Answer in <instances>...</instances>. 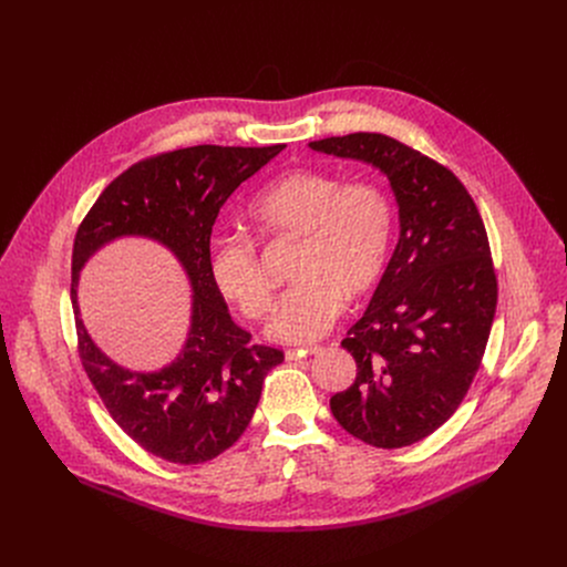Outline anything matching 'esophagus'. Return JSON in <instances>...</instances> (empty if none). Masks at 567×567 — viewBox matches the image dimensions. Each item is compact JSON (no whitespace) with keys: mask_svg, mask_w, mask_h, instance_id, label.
I'll return each mask as SVG.
<instances>
[{"mask_svg":"<svg viewBox=\"0 0 567 567\" xmlns=\"http://www.w3.org/2000/svg\"><path fill=\"white\" fill-rule=\"evenodd\" d=\"M318 350H320L318 346H305V348H289V350H287V359H289V361H296V359H302V357L316 354Z\"/></svg>","mask_w":567,"mask_h":567,"instance_id":"esophagus-1","label":"esophagus"}]
</instances>
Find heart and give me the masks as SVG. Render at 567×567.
Returning a JSON list of instances; mask_svg holds the SVG:
<instances>
[{"label":"heart","instance_id":"b5f03b06","mask_svg":"<svg viewBox=\"0 0 567 567\" xmlns=\"http://www.w3.org/2000/svg\"><path fill=\"white\" fill-rule=\"evenodd\" d=\"M262 237H300L289 287L269 322L271 337L309 343L326 334L346 300H357L379 282L392 241L394 210L374 182H348L334 173L296 168L267 184L249 206ZM217 291L237 311L260 320L274 307V282L262 269L256 241L219 237L208 254Z\"/></svg>","mask_w":567,"mask_h":567}]
</instances>
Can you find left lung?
<instances>
[{
    "label": "left lung",
    "mask_w": 567,
    "mask_h": 567,
    "mask_svg": "<svg viewBox=\"0 0 567 567\" xmlns=\"http://www.w3.org/2000/svg\"><path fill=\"white\" fill-rule=\"evenodd\" d=\"M309 147L368 161L396 195L399 245L365 313L341 341L357 361V379L330 409L370 446H411L457 411L487 348L498 305L487 228L446 166L396 138L354 132Z\"/></svg>",
    "instance_id": "left-lung-1"
}]
</instances>
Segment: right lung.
Here are the masks:
<instances>
[{"mask_svg":"<svg viewBox=\"0 0 567 567\" xmlns=\"http://www.w3.org/2000/svg\"><path fill=\"white\" fill-rule=\"evenodd\" d=\"M282 147L193 145L141 158L101 193L75 230L71 305L80 363L112 420L154 457L202 464L230 449L256 413L265 377L285 361L282 350L254 346L251 334L235 326L208 274L219 208ZM121 234H147L173 248L196 289L185 354L154 375L114 367L91 343L76 316L79 267Z\"/></svg>","mask_w":567,"mask_h":567,"instance_id":"1","label":"right lung"}]
</instances>
